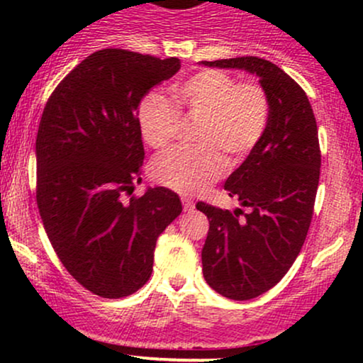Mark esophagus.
<instances>
[{
	"label": "esophagus",
	"instance_id": "1",
	"mask_svg": "<svg viewBox=\"0 0 363 363\" xmlns=\"http://www.w3.org/2000/svg\"><path fill=\"white\" fill-rule=\"evenodd\" d=\"M182 206H184V211H191L194 210V201L191 198H186V196H182Z\"/></svg>",
	"mask_w": 363,
	"mask_h": 363
}]
</instances>
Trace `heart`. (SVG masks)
Segmentation results:
<instances>
[{
  "instance_id": "1",
  "label": "heart",
  "mask_w": 363,
  "mask_h": 363,
  "mask_svg": "<svg viewBox=\"0 0 363 363\" xmlns=\"http://www.w3.org/2000/svg\"><path fill=\"white\" fill-rule=\"evenodd\" d=\"M179 107L199 118L194 148H174L153 158L150 174L158 184L182 194L205 189L223 174L225 157L240 164L264 136L269 101L254 82L237 83L218 69H205L174 89ZM179 112L162 95H150L138 111L141 138L152 148H164L176 136Z\"/></svg>"
}]
</instances>
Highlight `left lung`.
Returning a JSON list of instances; mask_svg holds the SVG:
<instances>
[{
    "label": "left lung",
    "mask_w": 363,
    "mask_h": 363,
    "mask_svg": "<svg viewBox=\"0 0 363 363\" xmlns=\"http://www.w3.org/2000/svg\"><path fill=\"white\" fill-rule=\"evenodd\" d=\"M203 65L256 74L269 101L264 136L225 181L228 196L249 210L196 205L210 220L203 277L223 297L249 301L285 277L307 237L320 172L318 124L306 91L272 61L244 56Z\"/></svg>",
    "instance_id": "left-lung-1"
}]
</instances>
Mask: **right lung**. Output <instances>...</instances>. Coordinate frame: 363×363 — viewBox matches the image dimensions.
Masks as SVG:
<instances>
[{"label":"right lung","mask_w":363,"mask_h":363,"mask_svg":"<svg viewBox=\"0 0 363 363\" xmlns=\"http://www.w3.org/2000/svg\"><path fill=\"white\" fill-rule=\"evenodd\" d=\"M179 69L177 57L102 49L66 74L44 107L37 206L62 266L99 297H128L148 281L158 235L182 211L167 187L123 199L141 182L140 104Z\"/></svg>","instance_id":"obj_1"}]
</instances>
